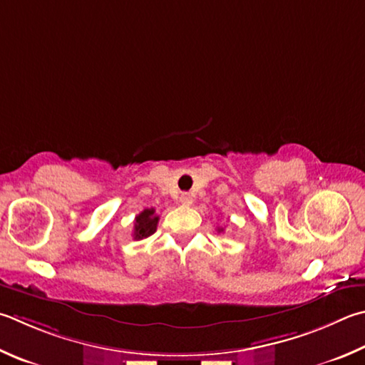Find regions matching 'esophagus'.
Segmentation results:
<instances>
[{"instance_id":"esophagus-1","label":"esophagus","mask_w":365,"mask_h":365,"mask_svg":"<svg viewBox=\"0 0 365 365\" xmlns=\"http://www.w3.org/2000/svg\"><path fill=\"white\" fill-rule=\"evenodd\" d=\"M178 201H180L183 205H191L193 204V196L190 193H182L180 197H178Z\"/></svg>"}]
</instances>
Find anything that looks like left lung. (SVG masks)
<instances>
[{
    "mask_svg": "<svg viewBox=\"0 0 365 365\" xmlns=\"http://www.w3.org/2000/svg\"><path fill=\"white\" fill-rule=\"evenodd\" d=\"M220 231H223V228H218V233H220Z\"/></svg>",
    "mask_w": 365,
    "mask_h": 365,
    "instance_id": "left-lung-1",
    "label": "left lung"
}]
</instances>
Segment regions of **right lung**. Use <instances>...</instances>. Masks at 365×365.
<instances>
[{"label": "right lung", "instance_id": "right-lung-1", "mask_svg": "<svg viewBox=\"0 0 365 365\" xmlns=\"http://www.w3.org/2000/svg\"><path fill=\"white\" fill-rule=\"evenodd\" d=\"M160 217L156 215L155 209H145L135 217L134 222V240H143V237L151 236L156 231Z\"/></svg>", "mask_w": 365, "mask_h": 365}]
</instances>
